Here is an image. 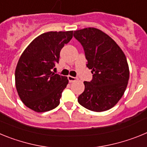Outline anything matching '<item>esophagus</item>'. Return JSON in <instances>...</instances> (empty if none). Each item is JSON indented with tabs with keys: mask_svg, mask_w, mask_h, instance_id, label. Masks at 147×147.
<instances>
[{
	"mask_svg": "<svg viewBox=\"0 0 147 147\" xmlns=\"http://www.w3.org/2000/svg\"><path fill=\"white\" fill-rule=\"evenodd\" d=\"M68 78V80H69L70 82H76V80H78V79L76 77H74L72 76H67Z\"/></svg>",
	"mask_w": 147,
	"mask_h": 147,
	"instance_id": "esophagus-1",
	"label": "esophagus"
}]
</instances>
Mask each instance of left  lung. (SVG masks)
I'll use <instances>...</instances> for the list:
<instances>
[{
    "instance_id": "1",
    "label": "left lung",
    "mask_w": 147,
    "mask_h": 147,
    "mask_svg": "<svg viewBox=\"0 0 147 147\" xmlns=\"http://www.w3.org/2000/svg\"><path fill=\"white\" fill-rule=\"evenodd\" d=\"M74 36L83 46L87 67L93 74L91 81L84 82L85 90L78 102L94 112L110 110L124 95L129 81L125 54L110 36L98 28L76 30Z\"/></svg>"
}]
</instances>
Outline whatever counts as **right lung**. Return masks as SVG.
Wrapping results in <instances>:
<instances>
[{
  "instance_id": "1",
  "label": "right lung",
  "mask_w": 147,
  "mask_h": 147,
  "mask_svg": "<svg viewBox=\"0 0 147 147\" xmlns=\"http://www.w3.org/2000/svg\"><path fill=\"white\" fill-rule=\"evenodd\" d=\"M72 37L73 31L42 34L27 46L18 60L17 91L23 103L35 112L49 111L59 105L68 80L51 69L59 62L61 49Z\"/></svg>"
}]
</instances>
